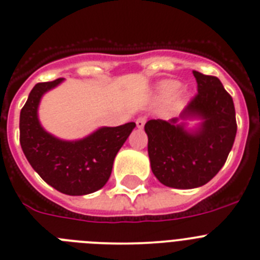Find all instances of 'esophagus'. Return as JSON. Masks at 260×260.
<instances>
[{
	"label": "esophagus",
	"mask_w": 260,
	"mask_h": 260,
	"mask_svg": "<svg viewBox=\"0 0 260 260\" xmlns=\"http://www.w3.org/2000/svg\"><path fill=\"white\" fill-rule=\"evenodd\" d=\"M145 123H146L145 115H141V117H138L137 120H136V125H137V128H140V129L145 127Z\"/></svg>",
	"instance_id": "1"
}]
</instances>
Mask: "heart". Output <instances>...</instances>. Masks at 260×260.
<instances>
[{
	"instance_id": "b5f03b06",
	"label": "heart",
	"mask_w": 260,
	"mask_h": 260,
	"mask_svg": "<svg viewBox=\"0 0 260 260\" xmlns=\"http://www.w3.org/2000/svg\"><path fill=\"white\" fill-rule=\"evenodd\" d=\"M179 87H180V82L176 80H164V81L158 82L156 90H157L158 98L168 99V98L173 96L174 105L180 107L190 98V91L186 89L179 90Z\"/></svg>"
}]
</instances>
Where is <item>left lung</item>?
I'll use <instances>...</instances> for the list:
<instances>
[{"mask_svg":"<svg viewBox=\"0 0 260 260\" xmlns=\"http://www.w3.org/2000/svg\"><path fill=\"white\" fill-rule=\"evenodd\" d=\"M193 75L198 94L180 115L145 124L151 170L170 188L191 189L208 183L225 165L238 129L233 98L220 80L198 71ZM193 119L201 123L188 128L186 120Z\"/></svg>","mask_w":260,"mask_h":260,"instance_id":"8db88e82","label":"left lung"}]
</instances>
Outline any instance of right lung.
<instances>
[{"label": "right lung", "instance_id": "add662e5", "mask_svg": "<svg viewBox=\"0 0 260 260\" xmlns=\"http://www.w3.org/2000/svg\"><path fill=\"white\" fill-rule=\"evenodd\" d=\"M63 80L40 82L32 87L20 113V145L45 183L63 194L85 196L102 189L109 180L115 156L136 123L102 127L76 141L54 137L40 124L38 108L43 95Z\"/></svg>", "mask_w": 260, "mask_h": 260}]
</instances>
